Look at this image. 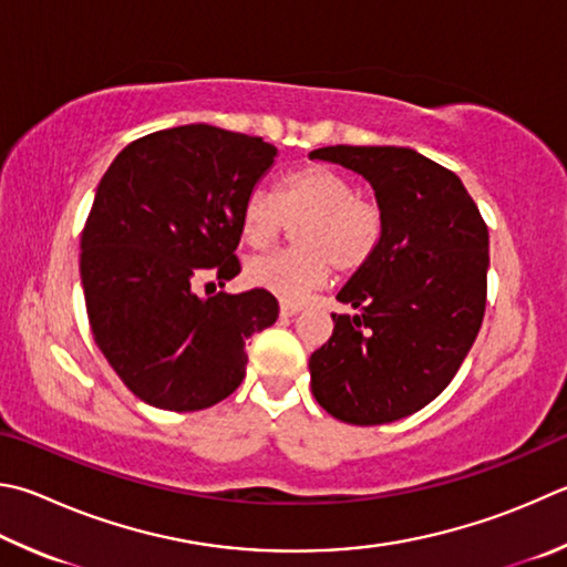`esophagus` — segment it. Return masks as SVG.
Returning <instances> with one entry per match:
<instances>
[{
	"label": "esophagus",
	"instance_id": "esophagus-1",
	"mask_svg": "<svg viewBox=\"0 0 567 567\" xmlns=\"http://www.w3.org/2000/svg\"><path fill=\"white\" fill-rule=\"evenodd\" d=\"M300 310H302L300 302H280V315L282 317H295Z\"/></svg>",
	"mask_w": 567,
	"mask_h": 567
}]
</instances>
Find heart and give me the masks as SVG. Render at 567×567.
<instances>
[{
	"instance_id": "heart-1",
	"label": "heart",
	"mask_w": 567,
	"mask_h": 567,
	"mask_svg": "<svg viewBox=\"0 0 567 567\" xmlns=\"http://www.w3.org/2000/svg\"><path fill=\"white\" fill-rule=\"evenodd\" d=\"M305 218L295 230L300 248L252 257L248 280L285 302L300 300L339 272L362 267L382 238L377 203L357 195L354 183L329 166H302L277 183V198L262 190L248 195L240 233L252 248L280 238L287 220Z\"/></svg>"
}]
</instances>
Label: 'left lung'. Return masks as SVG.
<instances>
[{"label":"left lung","mask_w":567,"mask_h":567,"mask_svg":"<svg viewBox=\"0 0 567 567\" xmlns=\"http://www.w3.org/2000/svg\"><path fill=\"white\" fill-rule=\"evenodd\" d=\"M310 158L372 185L382 238L337 300L334 332L310 357L327 414L377 426L424 409L456 377L486 310L488 228L461 178L396 146H327Z\"/></svg>","instance_id":"obj_1"}]
</instances>
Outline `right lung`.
I'll return each instance as SVG.
<instances>
[{"instance_id": "right-lung-1", "label": "right lung", "mask_w": 567, "mask_h": 567, "mask_svg": "<svg viewBox=\"0 0 567 567\" xmlns=\"http://www.w3.org/2000/svg\"><path fill=\"white\" fill-rule=\"evenodd\" d=\"M277 148L208 123L148 133L101 178L81 233L89 324L113 372L141 401L198 411L240 386L245 342L280 307L255 287L200 297L195 282L240 272V213Z\"/></svg>"}]
</instances>
